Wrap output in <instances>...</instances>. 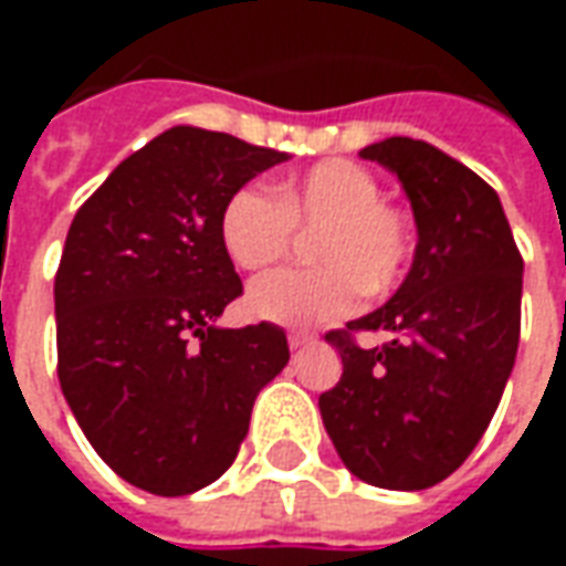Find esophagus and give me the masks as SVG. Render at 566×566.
I'll return each instance as SVG.
<instances>
[{
  "label": "esophagus",
  "instance_id": "1",
  "mask_svg": "<svg viewBox=\"0 0 566 566\" xmlns=\"http://www.w3.org/2000/svg\"><path fill=\"white\" fill-rule=\"evenodd\" d=\"M312 339H315L312 333L294 331V333H291V336H287V345H291V348H303V345H308V343H312Z\"/></svg>",
  "mask_w": 566,
  "mask_h": 566
}]
</instances>
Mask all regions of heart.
I'll return each instance as SVG.
<instances>
[{"instance_id":"obj_1","label":"heart","mask_w":566,"mask_h":566,"mask_svg":"<svg viewBox=\"0 0 566 566\" xmlns=\"http://www.w3.org/2000/svg\"><path fill=\"white\" fill-rule=\"evenodd\" d=\"M218 233L239 270H266L294 248L296 233H315V266L263 275L248 291V312L284 327H312L348 315L360 300L388 294L412 260V221L355 160H324L272 193L242 185L223 202Z\"/></svg>"}]
</instances>
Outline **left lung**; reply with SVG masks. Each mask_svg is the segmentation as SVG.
<instances>
[{
  "label": "left lung",
  "mask_w": 566,
  "mask_h": 566,
  "mask_svg": "<svg viewBox=\"0 0 566 566\" xmlns=\"http://www.w3.org/2000/svg\"><path fill=\"white\" fill-rule=\"evenodd\" d=\"M360 157L403 181L418 248L385 306L324 336L343 376L321 418L357 479L421 491L470 458L497 412L522 333V251L494 187L446 150L391 136ZM357 332L389 343L364 349Z\"/></svg>",
  "instance_id": "left-lung-1"
}]
</instances>
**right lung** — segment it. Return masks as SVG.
I'll return each instance as SVG.
<instances>
[{
    "mask_svg": "<svg viewBox=\"0 0 566 566\" xmlns=\"http://www.w3.org/2000/svg\"><path fill=\"white\" fill-rule=\"evenodd\" d=\"M284 154L172 127L129 154L69 227L54 279L56 376L129 485L181 497L230 470L260 388L291 357L270 321L221 331L242 296L223 202Z\"/></svg>",
    "mask_w": 566,
    "mask_h": 566,
    "instance_id": "obj_1",
    "label": "right lung"
}]
</instances>
